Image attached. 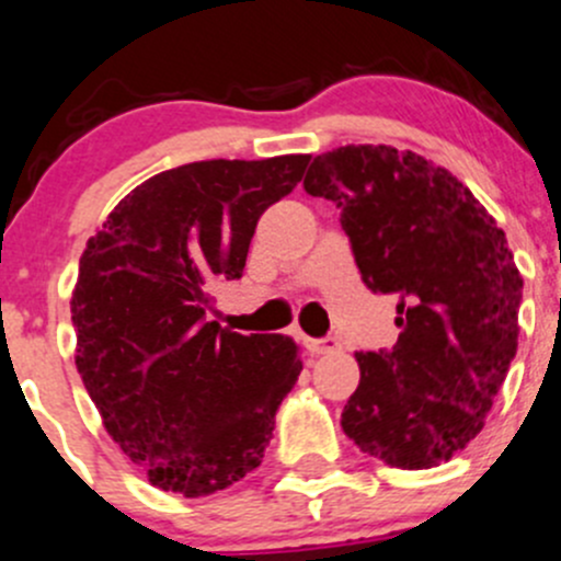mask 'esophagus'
I'll return each mask as SVG.
<instances>
[{
    "instance_id": "esophagus-1",
    "label": "esophagus",
    "mask_w": 561,
    "mask_h": 561,
    "mask_svg": "<svg viewBox=\"0 0 561 561\" xmlns=\"http://www.w3.org/2000/svg\"><path fill=\"white\" fill-rule=\"evenodd\" d=\"M339 339L335 335H325V339H309L306 341V350L311 352V355H328V352H335L339 350Z\"/></svg>"
}]
</instances>
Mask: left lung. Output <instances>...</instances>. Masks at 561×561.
<instances>
[{
  "instance_id": "obj_1",
  "label": "left lung",
  "mask_w": 561,
  "mask_h": 561,
  "mask_svg": "<svg viewBox=\"0 0 561 561\" xmlns=\"http://www.w3.org/2000/svg\"><path fill=\"white\" fill-rule=\"evenodd\" d=\"M304 187L341 209L368 290L398 298V344L357 352L341 427L392 468L449 462L516 357L524 279L503 228L451 172L389 145L322 152Z\"/></svg>"
}]
</instances>
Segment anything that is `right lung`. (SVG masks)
<instances>
[{
  "instance_id": "obj_1",
  "label": "right lung",
  "mask_w": 561,
  "mask_h": 561,
  "mask_svg": "<svg viewBox=\"0 0 561 561\" xmlns=\"http://www.w3.org/2000/svg\"><path fill=\"white\" fill-rule=\"evenodd\" d=\"M309 156L196 161L134 187L88 239L72 293L75 363L104 427L152 486L204 497L263 462L298 381L287 335L206 320L239 279L257 220Z\"/></svg>"
}]
</instances>
